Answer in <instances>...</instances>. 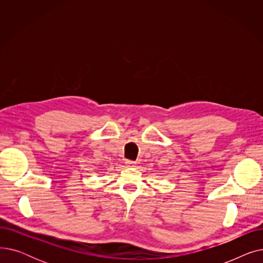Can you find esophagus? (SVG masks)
<instances>
[{
    "mask_svg": "<svg viewBox=\"0 0 263 263\" xmlns=\"http://www.w3.org/2000/svg\"><path fill=\"white\" fill-rule=\"evenodd\" d=\"M126 164L128 165V166H133V165L135 164V162H134V161H131V160H127V161H126Z\"/></svg>",
    "mask_w": 263,
    "mask_h": 263,
    "instance_id": "obj_1",
    "label": "esophagus"
}]
</instances>
